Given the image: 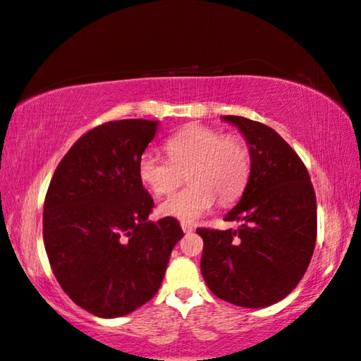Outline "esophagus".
<instances>
[{
	"label": "esophagus",
	"mask_w": 361,
	"mask_h": 361,
	"mask_svg": "<svg viewBox=\"0 0 361 361\" xmlns=\"http://www.w3.org/2000/svg\"><path fill=\"white\" fill-rule=\"evenodd\" d=\"M181 229L185 233H190V232L195 231V226L190 224V222H181Z\"/></svg>",
	"instance_id": "34e87169"
}]
</instances>
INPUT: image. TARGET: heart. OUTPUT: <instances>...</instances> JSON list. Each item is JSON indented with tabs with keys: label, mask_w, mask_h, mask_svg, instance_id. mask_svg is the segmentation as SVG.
I'll use <instances>...</instances> for the list:
<instances>
[{
	"label": "heart",
	"mask_w": 361,
	"mask_h": 361,
	"mask_svg": "<svg viewBox=\"0 0 361 361\" xmlns=\"http://www.w3.org/2000/svg\"><path fill=\"white\" fill-rule=\"evenodd\" d=\"M166 154L145 149L137 160L139 180L152 195L164 196L183 180L190 185L175 191L159 207L160 214L192 222L216 204L233 201L250 176V150L237 135H224L207 126H188L166 140Z\"/></svg>",
	"instance_id": "b5f03b06"
}]
</instances>
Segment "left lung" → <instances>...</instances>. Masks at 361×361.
<instances>
[{
  "instance_id": "8db88e82",
  "label": "left lung",
  "mask_w": 361,
  "mask_h": 361,
  "mask_svg": "<svg viewBox=\"0 0 361 361\" xmlns=\"http://www.w3.org/2000/svg\"><path fill=\"white\" fill-rule=\"evenodd\" d=\"M250 145V178L224 221L237 231L200 227L204 240L201 273L217 298L242 307L271 306L306 273L317 237L311 176L286 140L268 126L224 116Z\"/></svg>"
}]
</instances>
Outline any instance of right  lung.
<instances>
[{
  "label": "right lung",
  "instance_id": "obj_1",
  "mask_svg": "<svg viewBox=\"0 0 361 361\" xmlns=\"http://www.w3.org/2000/svg\"><path fill=\"white\" fill-rule=\"evenodd\" d=\"M157 121L96 126L54 171L44 201V245L68 298L98 317L126 316L159 291L170 253L183 237L173 217L150 222L154 200L137 160Z\"/></svg>",
  "mask_w": 361,
  "mask_h": 361
}]
</instances>
